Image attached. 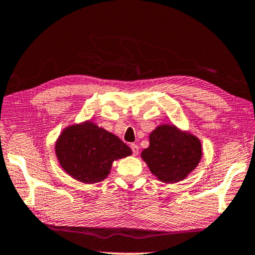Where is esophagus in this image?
Returning a JSON list of instances; mask_svg holds the SVG:
<instances>
[{"mask_svg": "<svg viewBox=\"0 0 255 255\" xmlns=\"http://www.w3.org/2000/svg\"><path fill=\"white\" fill-rule=\"evenodd\" d=\"M131 149H132V152H133V155H138V153H139L138 145H135V143H132Z\"/></svg>", "mask_w": 255, "mask_h": 255, "instance_id": "1", "label": "esophagus"}]
</instances>
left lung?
Segmentation results:
<instances>
[{
    "instance_id": "1",
    "label": "left lung",
    "mask_w": 255,
    "mask_h": 255,
    "mask_svg": "<svg viewBox=\"0 0 255 255\" xmlns=\"http://www.w3.org/2000/svg\"><path fill=\"white\" fill-rule=\"evenodd\" d=\"M140 156L160 182L171 184L185 179L198 167L202 146L200 139L189 131L161 124L150 132L148 148Z\"/></svg>"
}]
</instances>
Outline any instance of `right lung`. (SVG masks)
Here are the masks:
<instances>
[{"label": "right lung", "instance_id": "1", "mask_svg": "<svg viewBox=\"0 0 255 255\" xmlns=\"http://www.w3.org/2000/svg\"><path fill=\"white\" fill-rule=\"evenodd\" d=\"M55 154L73 179L94 184L108 177L114 161L130 156L132 150L112 132L85 121L63 128L55 142Z\"/></svg>", "mask_w": 255, "mask_h": 255}]
</instances>
